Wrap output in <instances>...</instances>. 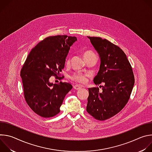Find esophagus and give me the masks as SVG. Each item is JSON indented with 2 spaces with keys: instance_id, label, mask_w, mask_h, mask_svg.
I'll return each mask as SVG.
<instances>
[{
  "instance_id": "obj_1",
  "label": "esophagus",
  "mask_w": 152,
  "mask_h": 152,
  "mask_svg": "<svg viewBox=\"0 0 152 152\" xmlns=\"http://www.w3.org/2000/svg\"><path fill=\"white\" fill-rule=\"evenodd\" d=\"M73 88H74L76 90H80V89L81 88V86H79V85H75V86H73Z\"/></svg>"
}]
</instances>
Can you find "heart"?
<instances>
[{
	"instance_id": "1",
	"label": "heart",
	"mask_w": 152,
	"mask_h": 152,
	"mask_svg": "<svg viewBox=\"0 0 152 152\" xmlns=\"http://www.w3.org/2000/svg\"><path fill=\"white\" fill-rule=\"evenodd\" d=\"M93 56H96V55L94 54V53L91 51V50H86L84 53H83V57L85 58V59H87L88 58L92 57ZM70 62V59H67L66 61V64H69ZM86 77H87V75L80 73V72H77L74 73L73 75H72L71 76V79L72 80L79 83H84L86 82Z\"/></svg>"
}]
</instances>
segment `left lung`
Instances as JSON below:
<instances>
[{"mask_svg":"<svg viewBox=\"0 0 152 152\" xmlns=\"http://www.w3.org/2000/svg\"><path fill=\"white\" fill-rule=\"evenodd\" d=\"M100 59L99 71L94 78L99 88H88L86 111L95 119L103 121L122 110L131 94L135 79L131 65L124 52L117 46L100 37H88Z\"/></svg>","mask_w":152,"mask_h":152,"instance_id":"left-lung-1","label":"left lung"}]
</instances>
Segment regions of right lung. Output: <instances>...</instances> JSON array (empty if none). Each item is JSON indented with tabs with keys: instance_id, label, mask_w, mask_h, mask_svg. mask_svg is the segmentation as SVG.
Here are the masks:
<instances>
[{
	"instance_id": "right-lung-1",
	"label": "right lung",
	"mask_w": 152,
	"mask_h": 152,
	"mask_svg": "<svg viewBox=\"0 0 152 152\" xmlns=\"http://www.w3.org/2000/svg\"><path fill=\"white\" fill-rule=\"evenodd\" d=\"M76 41V37L67 35L46 38L31 50L21 70L26 102L42 117L58 114L65 96L72 89L69 83L53 84L49 79L62 72L70 47Z\"/></svg>"
}]
</instances>
